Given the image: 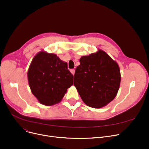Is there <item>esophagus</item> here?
<instances>
[{
  "mask_svg": "<svg viewBox=\"0 0 149 149\" xmlns=\"http://www.w3.org/2000/svg\"><path fill=\"white\" fill-rule=\"evenodd\" d=\"M70 72H71L73 75H74L75 70V69H70Z\"/></svg>",
  "mask_w": 149,
  "mask_h": 149,
  "instance_id": "esophagus-1",
  "label": "esophagus"
}]
</instances>
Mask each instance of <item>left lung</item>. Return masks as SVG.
<instances>
[{"label": "left lung", "instance_id": "left-lung-1", "mask_svg": "<svg viewBox=\"0 0 149 149\" xmlns=\"http://www.w3.org/2000/svg\"><path fill=\"white\" fill-rule=\"evenodd\" d=\"M80 63L74 84L83 102L94 108L107 105L119 89L121 75L118 64L102 50L81 57Z\"/></svg>", "mask_w": 149, "mask_h": 149}]
</instances>
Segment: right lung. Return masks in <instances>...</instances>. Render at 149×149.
<instances>
[{"mask_svg": "<svg viewBox=\"0 0 149 149\" xmlns=\"http://www.w3.org/2000/svg\"><path fill=\"white\" fill-rule=\"evenodd\" d=\"M73 78L67 63L56 54L45 52L34 57L28 71L31 92L39 102L46 106L60 102L67 89L73 84Z\"/></svg>", "mask_w": 149, "mask_h": 149, "instance_id": "obj_1", "label": "right lung"}]
</instances>
